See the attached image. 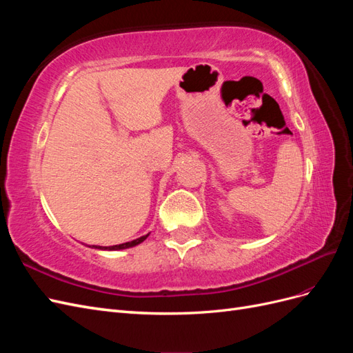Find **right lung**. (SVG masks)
I'll return each instance as SVG.
<instances>
[{"label": "right lung", "instance_id": "right-lung-1", "mask_svg": "<svg viewBox=\"0 0 353 353\" xmlns=\"http://www.w3.org/2000/svg\"><path fill=\"white\" fill-rule=\"evenodd\" d=\"M147 237H148V234H147V236H143L140 239H137V240L122 243V244H116V245H109V248H103V245H92V248L94 249H101V250H122V249H128V248H134V245L143 243Z\"/></svg>", "mask_w": 353, "mask_h": 353}]
</instances>
